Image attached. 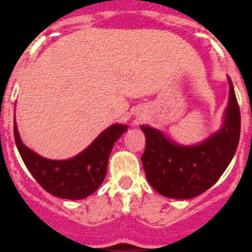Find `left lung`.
Masks as SVG:
<instances>
[{
  "instance_id": "left-lung-1",
  "label": "left lung",
  "mask_w": 252,
  "mask_h": 252,
  "mask_svg": "<svg viewBox=\"0 0 252 252\" xmlns=\"http://www.w3.org/2000/svg\"><path fill=\"white\" fill-rule=\"evenodd\" d=\"M230 98L222 128L202 144L182 146L166 139L159 130L141 126L146 136L141 161L146 179L158 193L175 199L202 194L220 179L239 145L240 107L231 78Z\"/></svg>"
}]
</instances>
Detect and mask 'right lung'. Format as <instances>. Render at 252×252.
<instances>
[{"mask_svg": "<svg viewBox=\"0 0 252 252\" xmlns=\"http://www.w3.org/2000/svg\"><path fill=\"white\" fill-rule=\"evenodd\" d=\"M126 128L125 125H112L73 159L49 160L22 144L13 121L15 142L26 168L46 192L64 199H84L98 189L106 177L113 145Z\"/></svg>", "mask_w": 252, "mask_h": 252, "instance_id": "1", "label": "right lung"}]
</instances>
